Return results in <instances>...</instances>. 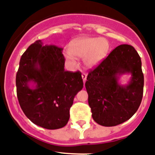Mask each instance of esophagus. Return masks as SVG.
<instances>
[{
  "instance_id": "obj_1",
  "label": "esophagus",
  "mask_w": 155,
  "mask_h": 155,
  "mask_svg": "<svg viewBox=\"0 0 155 155\" xmlns=\"http://www.w3.org/2000/svg\"><path fill=\"white\" fill-rule=\"evenodd\" d=\"M82 79H83V82H84V83L85 82L86 79H87V74L84 73H83L82 74Z\"/></svg>"
}]
</instances>
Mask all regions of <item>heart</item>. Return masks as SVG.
Returning a JSON list of instances; mask_svg holds the SVG:
<instances>
[{
  "mask_svg": "<svg viewBox=\"0 0 155 155\" xmlns=\"http://www.w3.org/2000/svg\"><path fill=\"white\" fill-rule=\"evenodd\" d=\"M110 44L107 39L98 37H82L76 39L68 45L66 59L68 63L75 64L74 56L82 58L87 68H94L100 64L108 54Z\"/></svg>",
  "mask_w": 155,
  "mask_h": 155,
  "instance_id": "obj_1",
  "label": "heart"
}]
</instances>
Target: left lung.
I'll return each mask as SVG.
<instances>
[{"mask_svg":"<svg viewBox=\"0 0 155 155\" xmlns=\"http://www.w3.org/2000/svg\"><path fill=\"white\" fill-rule=\"evenodd\" d=\"M142 62L132 46L121 45L98 66L91 70L85 82L92 117L102 126H115L129 120L141 103L144 76ZM131 73L126 86L118 84L119 76Z\"/></svg>","mask_w":155,"mask_h":155,"instance_id":"left-lung-1","label":"left lung"}]
</instances>
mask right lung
Returning <instances> with one entry per match:
<instances>
[{
  "instance_id": "obj_1",
  "label": "right lung",
  "mask_w": 155,
  "mask_h": 155,
  "mask_svg": "<svg viewBox=\"0 0 155 155\" xmlns=\"http://www.w3.org/2000/svg\"><path fill=\"white\" fill-rule=\"evenodd\" d=\"M62 50L36 41L23 53L16 74L17 97L23 112L34 124L47 129L66 125L73 99L83 87L82 73L64 71ZM30 81L35 88L29 87Z\"/></svg>"
}]
</instances>
